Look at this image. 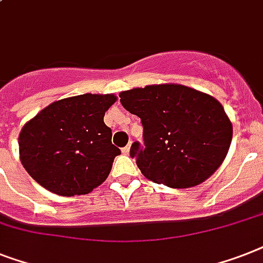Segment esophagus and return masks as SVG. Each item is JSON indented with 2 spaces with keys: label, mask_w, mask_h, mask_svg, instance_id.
Here are the masks:
<instances>
[{
  "label": "esophagus",
  "mask_w": 263,
  "mask_h": 263,
  "mask_svg": "<svg viewBox=\"0 0 263 263\" xmlns=\"http://www.w3.org/2000/svg\"><path fill=\"white\" fill-rule=\"evenodd\" d=\"M129 150H131V144H128V146H125L124 148H123V154H124V155H128V154H129Z\"/></svg>",
  "instance_id": "esophagus-1"
}]
</instances>
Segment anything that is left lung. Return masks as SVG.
I'll use <instances>...</instances> for the list:
<instances>
[{
  "label": "left lung",
  "mask_w": 263,
  "mask_h": 263,
  "mask_svg": "<svg viewBox=\"0 0 263 263\" xmlns=\"http://www.w3.org/2000/svg\"><path fill=\"white\" fill-rule=\"evenodd\" d=\"M120 102L140 117L144 143H132L129 155L153 182L176 189L196 186L223 163L232 124L212 96L163 83L121 91Z\"/></svg>",
  "instance_id": "left-lung-1"
}]
</instances>
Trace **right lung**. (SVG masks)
Here are the masks:
<instances>
[{"label":"right lung","instance_id":"1","mask_svg":"<svg viewBox=\"0 0 263 263\" xmlns=\"http://www.w3.org/2000/svg\"><path fill=\"white\" fill-rule=\"evenodd\" d=\"M115 95L76 96L55 101L23 127L20 159L36 182L59 196L90 193L108 178L120 148L104 123Z\"/></svg>","mask_w":263,"mask_h":263}]
</instances>
